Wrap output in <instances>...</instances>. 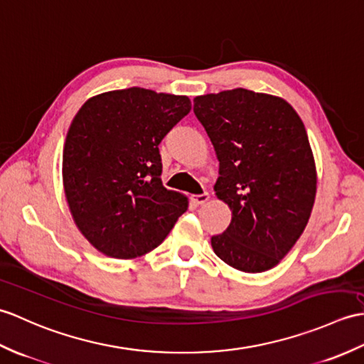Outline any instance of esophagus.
<instances>
[{"label":"esophagus","instance_id":"1","mask_svg":"<svg viewBox=\"0 0 364 364\" xmlns=\"http://www.w3.org/2000/svg\"><path fill=\"white\" fill-rule=\"evenodd\" d=\"M191 199H193V203L200 205V204H205L207 200L210 199V196H208V193H203V195H195Z\"/></svg>","mask_w":364,"mask_h":364}]
</instances>
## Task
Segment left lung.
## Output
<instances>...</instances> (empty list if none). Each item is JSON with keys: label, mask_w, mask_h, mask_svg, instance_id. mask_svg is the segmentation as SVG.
Returning a JSON list of instances; mask_svg holds the SVG:
<instances>
[{"label": "left lung", "mask_w": 364, "mask_h": 364, "mask_svg": "<svg viewBox=\"0 0 364 364\" xmlns=\"http://www.w3.org/2000/svg\"><path fill=\"white\" fill-rule=\"evenodd\" d=\"M193 102L220 160L215 195L232 210L229 228L212 237L215 254L238 271H268L302 235L316 196L302 119L284 98L246 88Z\"/></svg>", "instance_id": "8db88e82"}]
</instances>
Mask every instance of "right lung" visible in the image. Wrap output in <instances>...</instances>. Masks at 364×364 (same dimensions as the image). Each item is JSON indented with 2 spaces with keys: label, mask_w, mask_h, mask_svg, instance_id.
<instances>
[{
  "label": "right lung",
  "mask_w": 364,
  "mask_h": 364,
  "mask_svg": "<svg viewBox=\"0 0 364 364\" xmlns=\"http://www.w3.org/2000/svg\"><path fill=\"white\" fill-rule=\"evenodd\" d=\"M190 109L188 96L131 87L93 96L73 118L63 190L77 229L101 254H148L187 212L188 198L161 183L159 144Z\"/></svg>",
  "instance_id": "right-lung-1"
}]
</instances>
